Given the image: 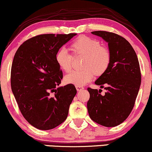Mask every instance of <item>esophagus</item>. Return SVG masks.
<instances>
[{
  "label": "esophagus",
  "instance_id": "esophagus-1",
  "mask_svg": "<svg viewBox=\"0 0 152 152\" xmlns=\"http://www.w3.org/2000/svg\"><path fill=\"white\" fill-rule=\"evenodd\" d=\"M76 88L77 90V91H80V90L84 89V88L83 86H76Z\"/></svg>",
  "mask_w": 152,
  "mask_h": 152
}]
</instances>
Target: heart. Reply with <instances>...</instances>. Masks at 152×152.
I'll return each mask as SVG.
<instances>
[{
	"instance_id": "obj_1",
	"label": "heart",
	"mask_w": 152,
	"mask_h": 152,
	"mask_svg": "<svg viewBox=\"0 0 152 152\" xmlns=\"http://www.w3.org/2000/svg\"><path fill=\"white\" fill-rule=\"evenodd\" d=\"M74 57H84L80 71H75L64 77L65 83L76 86L86 85L94 76H102L108 71L111 62L110 50L102 45L98 40L86 36H80L71 44ZM55 61L60 69L69 72L72 69L73 57L64 49L57 52Z\"/></svg>"
}]
</instances>
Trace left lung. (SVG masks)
Wrapping results in <instances>:
<instances>
[{"label": "left lung", "instance_id": "obj_1", "mask_svg": "<svg viewBox=\"0 0 152 152\" xmlns=\"http://www.w3.org/2000/svg\"><path fill=\"white\" fill-rule=\"evenodd\" d=\"M92 34L108 43L111 62L108 71L95 82L107 90L105 95H101V89L88 88V114L97 124L114 127L128 118L135 105L141 84L139 61L133 48L122 36L106 31Z\"/></svg>", "mask_w": 152, "mask_h": 152}]
</instances>
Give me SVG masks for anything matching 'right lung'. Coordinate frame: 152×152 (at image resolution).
I'll return each instance as SVG.
<instances>
[{
    "mask_svg": "<svg viewBox=\"0 0 152 152\" xmlns=\"http://www.w3.org/2000/svg\"><path fill=\"white\" fill-rule=\"evenodd\" d=\"M76 35L34 36L19 47L14 56L10 75L13 95L24 118L39 130L62 124L77 93L72 84L57 88L63 73L55 61L59 48Z\"/></svg>",
    "mask_w": 152,
    "mask_h": 152,
    "instance_id": "1",
    "label": "right lung"
}]
</instances>
